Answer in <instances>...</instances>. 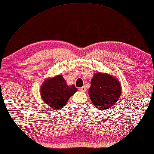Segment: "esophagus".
Masks as SVG:
<instances>
[{
    "label": "esophagus",
    "mask_w": 154,
    "mask_h": 154,
    "mask_svg": "<svg viewBox=\"0 0 154 154\" xmlns=\"http://www.w3.org/2000/svg\"><path fill=\"white\" fill-rule=\"evenodd\" d=\"M86 88L85 87V86H83V87H81V88H80V91H84V92H85V91H86Z\"/></svg>",
    "instance_id": "1"
}]
</instances>
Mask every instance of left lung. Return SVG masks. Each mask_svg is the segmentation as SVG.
Returning <instances> with one entry per match:
<instances>
[{
    "label": "left lung",
    "instance_id": "obj_1",
    "mask_svg": "<svg viewBox=\"0 0 154 154\" xmlns=\"http://www.w3.org/2000/svg\"><path fill=\"white\" fill-rule=\"evenodd\" d=\"M122 88L117 79L110 75L97 72L91 81L89 95L97 109L105 110L117 103Z\"/></svg>",
    "mask_w": 154,
    "mask_h": 154
}]
</instances>
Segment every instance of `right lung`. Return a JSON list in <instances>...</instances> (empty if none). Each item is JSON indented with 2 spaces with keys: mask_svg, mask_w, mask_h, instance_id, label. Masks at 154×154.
<instances>
[{
  "mask_svg": "<svg viewBox=\"0 0 154 154\" xmlns=\"http://www.w3.org/2000/svg\"><path fill=\"white\" fill-rule=\"evenodd\" d=\"M77 90L74 85H67L65 80L61 75H59L44 82L41 87L40 94L48 105L55 110H61Z\"/></svg>",
  "mask_w": 154,
  "mask_h": 154,
  "instance_id": "1",
  "label": "right lung"
}]
</instances>
